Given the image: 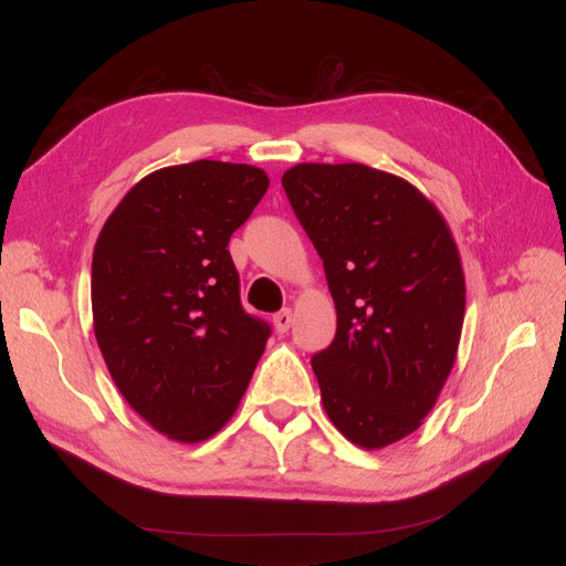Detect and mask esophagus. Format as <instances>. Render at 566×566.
<instances>
[{"mask_svg":"<svg viewBox=\"0 0 566 566\" xmlns=\"http://www.w3.org/2000/svg\"><path fill=\"white\" fill-rule=\"evenodd\" d=\"M273 325H276L279 333H287L290 325H293V312L281 310L279 314H273Z\"/></svg>","mask_w":566,"mask_h":566,"instance_id":"esophagus-1","label":"esophagus"}]
</instances>
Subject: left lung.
Returning a JSON list of instances; mask_svg holds the SVG:
<instances>
[{
  "label": "left lung",
  "instance_id": "left-lung-1",
  "mask_svg": "<svg viewBox=\"0 0 566 566\" xmlns=\"http://www.w3.org/2000/svg\"><path fill=\"white\" fill-rule=\"evenodd\" d=\"M281 184L337 312L312 356L323 408L356 447L385 449L418 430L451 375L465 316L455 241L416 186L380 169L302 163Z\"/></svg>",
  "mask_w": 566,
  "mask_h": 566
}]
</instances>
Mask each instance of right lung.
Listing matches in <instances>:
<instances>
[{"instance_id":"right-lung-1","label":"right lung","mask_w":566,"mask_h":566,"mask_svg":"<svg viewBox=\"0 0 566 566\" xmlns=\"http://www.w3.org/2000/svg\"><path fill=\"white\" fill-rule=\"evenodd\" d=\"M266 188L252 165L163 167L129 188L98 233V349L127 403L169 439L217 434L264 354L271 328L245 314L227 248Z\"/></svg>"}]
</instances>
